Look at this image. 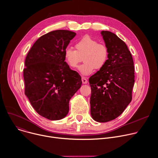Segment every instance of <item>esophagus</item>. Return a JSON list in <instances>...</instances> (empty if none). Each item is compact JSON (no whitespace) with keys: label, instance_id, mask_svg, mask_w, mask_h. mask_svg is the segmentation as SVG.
I'll return each mask as SVG.
<instances>
[{"label":"esophagus","instance_id":"obj_1","mask_svg":"<svg viewBox=\"0 0 158 158\" xmlns=\"http://www.w3.org/2000/svg\"><path fill=\"white\" fill-rule=\"evenodd\" d=\"M82 83L83 84H87V80L85 78V77H82Z\"/></svg>","mask_w":158,"mask_h":158}]
</instances>
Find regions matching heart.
Returning <instances> with one entry per match:
<instances>
[{
    "label": "heart",
    "mask_w": 158,
    "mask_h": 158,
    "mask_svg": "<svg viewBox=\"0 0 158 158\" xmlns=\"http://www.w3.org/2000/svg\"><path fill=\"white\" fill-rule=\"evenodd\" d=\"M76 50L66 48L64 51V57L68 66L76 68L83 61L84 63L79 68L82 76L92 74L95 69H100L106 65L108 60V49L106 46L89 36H85L75 44Z\"/></svg>",
    "instance_id": "obj_1"
}]
</instances>
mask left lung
<instances>
[{
  "label": "left lung",
  "instance_id": "8db88e82",
  "mask_svg": "<svg viewBox=\"0 0 158 158\" xmlns=\"http://www.w3.org/2000/svg\"><path fill=\"white\" fill-rule=\"evenodd\" d=\"M100 33L108 49V60L89 81L92 118L103 123L120 116L131 102L135 69L125 43L110 31L103 30Z\"/></svg>",
  "mask_w": 158,
  "mask_h": 158
}]
</instances>
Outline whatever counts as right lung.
<instances>
[{"label":"right lung","instance_id":"right-lung-1","mask_svg":"<svg viewBox=\"0 0 158 158\" xmlns=\"http://www.w3.org/2000/svg\"><path fill=\"white\" fill-rule=\"evenodd\" d=\"M76 35L64 30L49 32L35 41L25 59V95L35 111L50 120L68 115L69 100L82 85L81 76L69 68L64 57Z\"/></svg>","mask_w":158,"mask_h":158}]
</instances>
